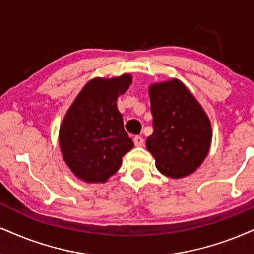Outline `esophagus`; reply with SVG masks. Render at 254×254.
I'll return each instance as SVG.
<instances>
[{"label": "esophagus", "mask_w": 254, "mask_h": 254, "mask_svg": "<svg viewBox=\"0 0 254 254\" xmlns=\"http://www.w3.org/2000/svg\"><path fill=\"white\" fill-rule=\"evenodd\" d=\"M133 143H134V145H136V146H143V144H144L143 137L134 136L133 137Z\"/></svg>", "instance_id": "esophagus-1"}]
</instances>
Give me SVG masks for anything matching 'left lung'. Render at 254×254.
Returning <instances> with one entry per match:
<instances>
[{
    "mask_svg": "<svg viewBox=\"0 0 254 254\" xmlns=\"http://www.w3.org/2000/svg\"><path fill=\"white\" fill-rule=\"evenodd\" d=\"M153 132L146 147L157 169L171 178L190 175L207 156L212 131L210 121L192 94L178 79L149 89Z\"/></svg>",
    "mask_w": 254,
    "mask_h": 254,
    "instance_id": "left-lung-1",
    "label": "left lung"
}]
</instances>
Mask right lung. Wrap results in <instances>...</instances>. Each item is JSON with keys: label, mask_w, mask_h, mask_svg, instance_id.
<instances>
[{"label": "right lung", "mask_w": 254, "mask_h": 254, "mask_svg": "<svg viewBox=\"0 0 254 254\" xmlns=\"http://www.w3.org/2000/svg\"><path fill=\"white\" fill-rule=\"evenodd\" d=\"M132 77L124 73L111 79L86 83L66 112L60 129L63 158L78 178L103 183L121 168L122 158L133 146L117 109Z\"/></svg>", "instance_id": "obj_1"}]
</instances>
